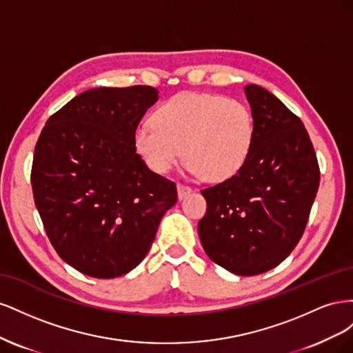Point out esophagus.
<instances>
[{
  "label": "esophagus",
  "mask_w": 353,
  "mask_h": 353,
  "mask_svg": "<svg viewBox=\"0 0 353 353\" xmlns=\"http://www.w3.org/2000/svg\"><path fill=\"white\" fill-rule=\"evenodd\" d=\"M191 193V187L185 185V184H178V197L183 200L184 197H187Z\"/></svg>",
  "instance_id": "obj_1"
}]
</instances>
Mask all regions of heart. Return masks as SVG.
I'll return each instance as SVG.
<instances>
[{"label":"heart","instance_id":"obj_1","mask_svg":"<svg viewBox=\"0 0 353 353\" xmlns=\"http://www.w3.org/2000/svg\"><path fill=\"white\" fill-rule=\"evenodd\" d=\"M256 135L249 104L209 92H181L163 101L153 122L134 130V145L147 166L166 174L185 160L203 179L236 175L248 160Z\"/></svg>","mask_w":353,"mask_h":353}]
</instances>
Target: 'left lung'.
Returning <instances> with one entry per match:
<instances>
[{
	"label": "left lung",
	"instance_id": "8db88e82",
	"mask_svg": "<svg viewBox=\"0 0 353 353\" xmlns=\"http://www.w3.org/2000/svg\"><path fill=\"white\" fill-rule=\"evenodd\" d=\"M256 121L250 154L236 175L201 190L199 236L209 258L237 275L281 263L306 228L319 166L303 122L258 85H245Z\"/></svg>",
	"mask_w": 353,
	"mask_h": 353
}]
</instances>
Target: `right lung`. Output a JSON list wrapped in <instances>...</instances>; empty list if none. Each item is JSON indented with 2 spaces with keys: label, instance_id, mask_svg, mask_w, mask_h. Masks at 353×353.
<instances>
[{
  "label": "right lung",
  "instance_id": "add662e5",
  "mask_svg": "<svg viewBox=\"0 0 353 353\" xmlns=\"http://www.w3.org/2000/svg\"><path fill=\"white\" fill-rule=\"evenodd\" d=\"M157 99L147 85L88 90L50 116L35 145L30 183L47 236L94 279L134 270L178 200L175 183L152 172L134 145Z\"/></svg>",
  "mask_w": 353,
  "mask_h": 353
}]
</instances>
